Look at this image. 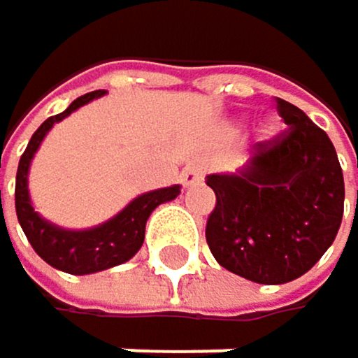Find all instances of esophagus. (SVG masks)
Here are the masks:
<instances>
[{
	"instance_id": "obj_1",
	"label": "esophagus",
	"mask_w": 358,
	"mask_h": 358,
	"mask_svg": "<svg viewBox=\"0 0 358 358\" xmlns=\"http://www.w3.org/2000/svg\"><path fill=\"white\" fill-rule=\"evenodd\" d=\"M205 177V171H203V166L199 164H187L183 173H181V183L185 187H192V185H199Z\"/></svg>"
}]
</instances>
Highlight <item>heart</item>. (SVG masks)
Returning <instances> with one entry per match:
<instances>
[{
  "mask_svg": "<svg viewBox=\"0 0 358 358\" xmlns=\"http://www.w3.org/2000/svg\"><path fill=\"white\" fill-rule=\"evenodd\" d=\"M274 131H276V127L272 125V122H268V125L264 127V136H268V138H270V136H274Z\"/></svg>",
  "mask_w": 358,
  "mask_h": 358,
  "instance_id": "obj_1",
  "label": "heart"
}]
</instances>
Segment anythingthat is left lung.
<instances>
[{"label": "left lung", "mask_w": 358, "mask_h": 358, "mask_svg": "<svg viewBox=\"0 0 358 358\" xmlns=\"http://www.w3.org/2000/svg\"><path fill=\"white\" fill-rule=\"evenodd\" d=\"M287 131L255 144L238 173L207 175L216 194L205 238L229 272L281 285L309 272L335 242L343 216V173L327 131L276 99Z\"/></svg>", "instance_id": "left-lung-1"}]
</instances>
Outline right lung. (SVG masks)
<instances>
[{"mask_svg":"<svg viewBox=\"0 0 358 358\" xmlns=\"http://www.w3.org/2000/svg\"><path fill=\"white\" fill-rule=\"evenodd\" d=\"M103 94L106 90L88 92L80 99H75L64 112L47 118L34 131V136H31L17 169L15 207H17V218H19V224L25 233V238L29 240L31 248L38 252L43 262H47L55 270H62L69 274H94V272H101V270L129 262L144 242V229H147V220L153 214V209L181 194V185L151 189V192L136 196L110 220L96 227H90V229L58 227L49 222L47 218H43L34 209L29 199L27 175H29V164L34 159L36 151L41 149L45 136L51 131L55 122H60L75 110H80L82 106L94 101V99ZM1 214H3V209H1Z\"/></svg>","mask_w":358,"mask_h":358,"instance_id":"obj_1","label":"right lung"}]
</instances>
